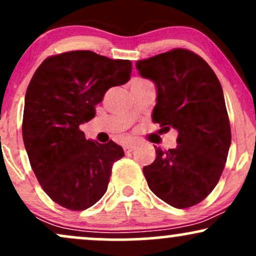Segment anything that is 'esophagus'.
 I'll return each mask as SVG.
<instances>
[{
  "label": "esophagus",
  "mask_w": 256,
  "mask_h": 256,
  "mask_svg": "<svg viewBox=\"0 0 256 256\" xmlns=\"http://www.w3.org/2000/svg\"><path fill=\"white\" fill-rule=\"evenodd\" d=\"M136 148V143L134 142H130V143H126V144H124V150L125 152H131L134 149Z\"/></svg>",
  "instance_id": "1"
}]
</instances>
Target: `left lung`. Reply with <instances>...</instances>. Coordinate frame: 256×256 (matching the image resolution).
I'll list each match as a JSON object with an SVG mask.
<instances>
[{"mask_svg":"<svg viewBox=\"0 0 256 256\" xmlns=\"http://www.w3.org/2000/svg\"><path fill=\"white\" fill-rule=\"evenodd\" d=\"M140 77L156 85L152 122L178 131L174 149L156 148L143 167L149 189L176 208L200 204L218 184L231 144L224 92L216 73L186 49L140 60Z\"/></svg>","mask_w":256,"mask_h":256,"instance_id":"1","label":"left lung"}]
</instances>
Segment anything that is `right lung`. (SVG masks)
<instances>
[{
    "label": "right lung",
    "mask_w": 256,
    "mask_h": 256,
    "mask_svg": "<svg viewBox=\"0 0 256 256\" xmlns=\"http://www.w3.org/2000/svg\"><path fill=\"white\" fill-rule=\"evenodd\" d=\"M130 60L90 50L49 56L34 72L25 95L22 140L46 195L71 210H84L107 192L120 146L86 140L79 125L95 116L106 91L130 80Z\"/></svg>",
    "instance_id": "add662e5"
}]
</instances>
